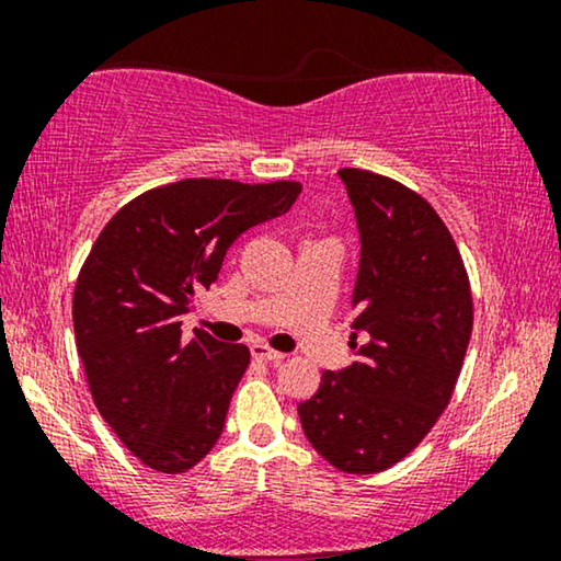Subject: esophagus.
<instances>
[{"label":"esophagus","instance_id":"obj_1","mask_svg":"<svg viewBox=\"0 0 561 561\" xmlns=\"http://www.w3.org/2000/svg\"><path fill=\"white\" fill-rule=\"evenodd\" d=\"M250 352H252V357H255V359H265V363H271V365H280L283 359H286L283 352H275V350L267 347V344H260V342L252 344Z\"/></svg>","mask_w":561,"mask_h":561}]
</instances>
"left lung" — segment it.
Returning <instances> with one entry per match:
<instances>
[{"label": "left lung", "instance_id": "8db88e82", "mask_svg": "<svg viewBox=\"0 0 561 561\" xmlns=\"http://www.w3.org/2000/svg\"><path fill=\"white\" fill-rule=\"evenodd\" d=\"M336 175L359 232L350 336L357 363L321 375L298 416L329 465L373 474L416 449L447 409L472 334V294L457 244L426 198L359 168Z\"/></svg>", "mask_w": 561, "mask_h": 561}]
</instances>
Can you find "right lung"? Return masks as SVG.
<instances>
[{
    "label": "right lung",
    "instance_id": "obj_1",
    "mask_svg": "<svg viewBox=\"0 0 561 561\" xmlns=\"http://www.w3.org/2000/svg\"><path fill=\"white\" fill-rule=\"evenodd\" d=\"M301 183L186 179L145 191L96 237L73 290L76 350L119 442L158 472H186L221 436L250 365L244 344L181 336L196 290L250 227L286 214Z\"/></svg>",
    "mask_w": 561,
    "mask_h": 561
}]
</instances>
